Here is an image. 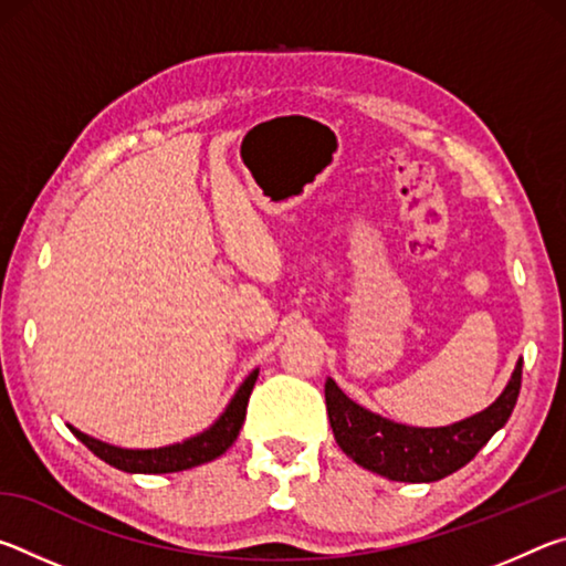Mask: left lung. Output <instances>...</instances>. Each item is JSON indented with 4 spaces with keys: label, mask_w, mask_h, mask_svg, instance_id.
<instances>
[{
    "label": "left lung",
    "mask_w": 566,
    "mask_h": 566,
    "mask_svg": "<svg viewBox=\"0 0 566 566\" xmlns=\"http://www.w3.org/2000/svg\"><path fill=\"white\" fill-rule=\"evenodd\" d=\"M522 389V359L516 361L510 385L479 415L437 429L407 427L371 415L327 379L324 399L334 439L342 452L359 467L391 482H437L472 462L479 449L490 442L496 429L512 417Z\"/></svg>",
    "instance_id": "1"
}]
</instances>
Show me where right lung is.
<instances>
[{
	"label": "right lung",
	"instance_id": "obj_1",
	"mask_svg": "<svg viewBox=\"0 0 566 566\" xmlns=\"http://www.w3.org/2000/svg\"><path fill=\"white\" fill-rule=\"evenodd\" d=\"M260 371H252L244 379V385L237 389L234 399L229 401L224 415L219 417L207 432L187 439L181 444L161 447V449H119L112 444H104L99 439L87 437L80 429H72V434L80 439V442L90 449V452L97 454L104 462L122 469V472H139V474H167V472H181V469H191L197 464L212 462L219 454H224L229 447L234 444L239 429L244 424L249 395H252L254 381Z\"/></svg>",
	"mask_w": 566,
	"mask_h": 566
}]
</instances>
